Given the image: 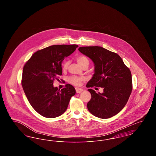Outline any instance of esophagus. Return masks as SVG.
Masks as SVG:
<instances>
[{
	"mask_svg": "<svg viewBox=\"0 0 156 156\" xmlns=\"http://www.w3.org/2000/svg\"><path fill=\"white\" fill-rule=\"evenodd\" d=\"M75 90H76V92L77 94H80V93H81L83 90V89H81V88H76Z\"/></svg>",
	"mask_w": 156,
	"mask_h": 156,
	"instance_id": "obj_1",
	"label": "esophagus"
}]
</instances>
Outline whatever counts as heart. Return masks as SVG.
Instances as JSON below:
<instances>
[{"mask_svg":"<svg viewBox=\"0 0 156 156\" xmlns=\"http://www.w3.org/2000/svg\"><path fill=\"white\" fill-rule=\"evenodd\" d=\"M76 61L78 63V64L82 68L84 66H89V61L88 58L83 55H80L78 57H76ZM69 64V62L66 60L64 61V62L62 63V69L65 70L67 69L68 66ZM83 80V78H80V77H78L76 76H69L68 78V81L70 83L75 85V86H79L80 85V84L81 83V82Z\"/></svg>","mask_w":156,"mask_h":156,"instance_id":"obj_1","label":"heart"}]
</instances>
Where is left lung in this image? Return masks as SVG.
<instances>
[{
    "instance_id": "obj_1",
    "label": "left lung",
    "mask_w": 156,
    "mask_h": 156,
    "mask_svg": "<svg viewBox=\"0 0 156 156\" xmlns=\"http://www.w3.org/2000/svg\"><path fill=\"white\" fill-rule=\"evenodd\" d=\"M78 50L89 57L95 66V73L86 87L104 90L102 94H97L88 89L91 94L88 109L98 118H110L121 111L128 101L132 90L131 72L118 54L102 47H81Z\"/></svg>"
}]
</instances>
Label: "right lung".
Wrapping results in <instances>:
<instances>
[{
  "label": "right lung",
  "instance_id": "right-lung-1",
  "mask_svg": "<svg viewBox=\"0 0 156 156\" xmlns=\"http://www.w3.org/2000/svg\"><path fill=\"white\" fill-rule=\"evenodd\" d=\"M78 45H54L35 52L23 69L22 85L33 109L47 118L59 116L67 110L76 91L67 84L59 90L54 80L62 75L61 64L65 57L74 52Z\"/></svg>",
  "mask_w": 156,
  "mask_h": 156
}]
</instances>
